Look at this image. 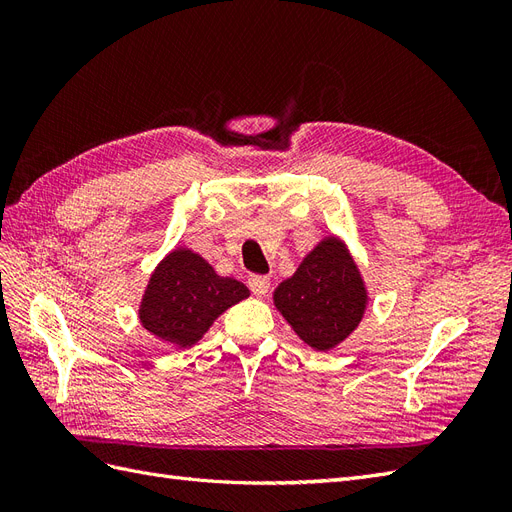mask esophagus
<instances>
[{
    "label": "esophagus",
    "mask_w": 512,
    "mask_h": 512,
    "mask_svg": "<svg viewBox=\"0 0 512 512\" xmlns=\"http://www.w3.org/2000/svg\"><path fill=\"white\" fill-rule=\"evenodd\" d=\"M247 284H250V290L256 294V297H267V292L271 290V280L267 275H252Z\"/></svg>",
    "instance_id": "34e87169"
}]
</instances>
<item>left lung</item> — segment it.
<instances>
[{
    "mask_svg": "<svg viewBox=\"0 0 512 512\" xmlns=\"http://www.w3.org/2000/svg\"><path fill=\"white\" fill-rule=\"evenodd\" d=\"M273 305L301 342L318 352L344 344L359 327L369 290L348 243L329 235L273 290Z\"/></svg>",
    "mask_w": 512,
    "mask_h": 512,
    "instance_id": "8db88e82",
    "label": "left lung"
}]
</instances>
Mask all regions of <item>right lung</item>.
Here are the masks:
<instances>
[{
	"label": "right lung",
	"instance_id": "1",
	"mask_svg": "<svg viewBox=\"0 0 512 512\" xmlns=\"http://www.w3.org/2000/svg\"><path fill=\"white\" fill-rule=\"evenodd\" d=\"M247 297L245 284L218 275L209 260L177 245L151 271L138 303V320L160 342L183 350L203 339L228 307Z\"/></svg>",
	"mask_w": 512,
	"mask_h": 512
}]
</instances>
